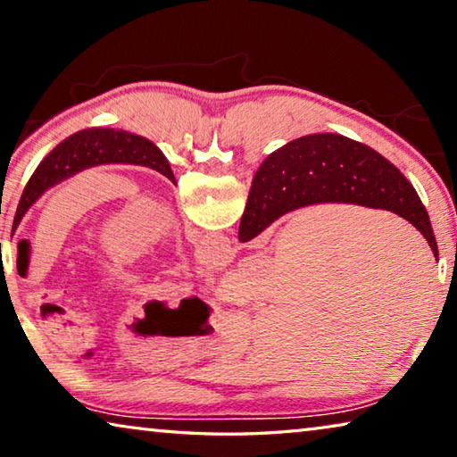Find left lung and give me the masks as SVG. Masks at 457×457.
Returning a JSON list of instances; mask_svg holds the SVG:
<instances>
[{"label":"left lung","instance_id":"1","mask_svg":"<svg viewBox=\"0 0 457 457\" xmlns=\"http://www.w3.org/2000/svg\"><path fill=\"white\" fill-rule=\"evenodd\" d=\"M141 165L165 175L175 183V175L169 161L157 145L149 138L138 137L127 130L114 129H84L64 138L56 149H52L42 161L34 175L29 177L21 199L15 210L12 234L20 226L21 218L40 199L46 191L56 187L58 183L71 179L84 169L98 165ZM29 264V245H18V274L26 276Z\"/></svg>","mask_w":457,"mask_h":457}]
</instances>
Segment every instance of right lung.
<instances>
[{"mask_svg":"<svg viewBox=\"0 0 457 457\" xmlns=\"http://www.w3.org/2000/svg\"><path fill=\"white\" fill-rule=\"evenodd\" d=\"M319 204L397 213L421 231L437 258L428 210L405 175L370 146L335 133L300 137L266 157L253 175L239 242H250L286 213Z\"/></svg>","mask_w":457,"mask_h":457,"instance_id":"right-lung-1","label":"right lung"}]
</instances>
